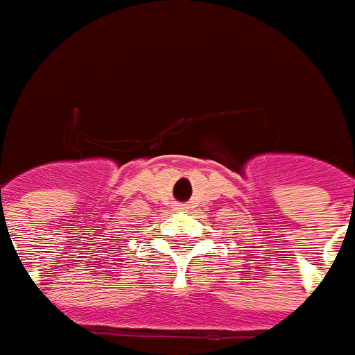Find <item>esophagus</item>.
<instances>
[{
  "mask_svg": "<svg viewBox=\"0 0 355 355\" xmlns=\"http://www.w3.org/2000/svg\"><path fill=\"white\" fill-rule=\"evenodd\" d=\"M175 209H177V211H186V205H177Z\"/></svg>",
  "mask_w": 355,
  "mask_h": 355,
  "instance_id": "obj_1",
  "label": "esophagus"
}]
</instances>
